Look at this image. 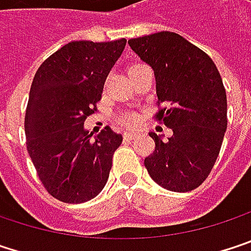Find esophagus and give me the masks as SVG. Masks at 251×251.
<instances>
[{"mask_svg": "<svg viewBox=\"0 0 251 251\" xmlns=\"http://www.w3.org/2000/svg\"><path fill=\"white\" fill-rule=\"evenodd\" d=\"M124 136H125V139H133L136 136V133L135 132H125Z\"/></svg>", "mask_w": 251, "mask_h": 251, "instance_id": "34e87169", "label": "esophagus"}]
</instances>
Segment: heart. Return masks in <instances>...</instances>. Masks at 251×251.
<instances>
[{
    "label": "heart",
    "mask_w": 251,
    "mask_h": 251,
    "mask_svg": "<svg viewBox=\"0 0 251 251\" xmlns=\"http://www.w3.org/2000/svg\"><path fill=\"white\" fill-rule=\"evenodd\" d=\"M139 65H142V64H133V65H130V67H129V71H132L133 68H136V67H139ZM138 121H139V116H138V113H135V112H125V113H122V115L119 116V122L125 126L136 125Z\"/></svg>",
    "instance_id": "b5f03b06"
}]
</instances>
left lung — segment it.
<instances>
[{
    "mask_svg": "<svg viewBox=\"0 0 251 251\" xmlns=\"http://www.w3.org/2000/svg\"><path fill=\"white\" fill-rule=\"evenodd\" d=\"M130 49L152 70L158 106L154 119L173 130L169 141L150 136L155 150L144 160L151 178L172 192H190L209 176L226 130V94L214 61L173 31L130 39Z\"/></svg>",
    "mask_w": 251,
    "mask_h": 251,
    "instance_id": "1",
    "label": "left lung"
}]
</instances>
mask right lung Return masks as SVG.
<instances>
[{
  "label": "right lung",
  "instance_id": "obj_1",
  "mask_svg": "<svg viewBox=\"0 0 251 251\" xmlns=\"http://www.w3.org/2000/svg\"><path fill=\"white\" fill-rule=\"evenodd\" d=\"M126 39L70 42L34 74L25 109V147L45 189L65 203H82L104 187L122 135L106 126L93 138L85 119L97 112L103 85Z\"/></svg>",
  "mask_w": 251,
  "mask_h": 251
}]
</instances>
